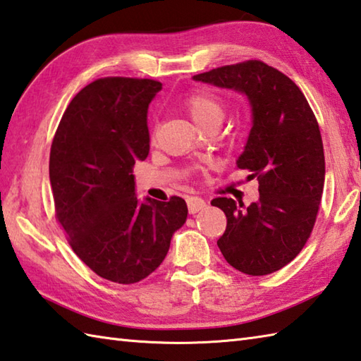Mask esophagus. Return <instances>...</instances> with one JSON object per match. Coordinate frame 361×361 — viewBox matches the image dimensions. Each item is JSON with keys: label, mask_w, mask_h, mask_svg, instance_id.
<instances>
[{"label": "esophagus", "mask_w": 361, "mask_h": 361, "mask_svg": "<svg viewBox=\"0 0 361 361\" xmlns=\"http://www.w3.org/2000/svg\"><path fill=\"white\" fill-rule=\"evenodd\" d=\"M186 202H188V209L190 214L199 213V211H202L204 207H207V202L200 199V197H188Z\"/></svg>", "instance_id": "1"}]
</instances>
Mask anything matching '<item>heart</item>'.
<instances>
[{"label":"heart","instance_id":"b5f03b06","mask_svg":"<svg viewBox=\"0 0 361 361\" xmlns=\"http://www.w3.org/2000/svg\"><path fill=\"white\" fill-rule=\"evenodd\" d=\"M185 106L194 123L203 130L211 123L221 125L224 118V103L221 98L207 90H197L186 97Z\"/></svg>","mask_w":361,"mask_h":361}]
</instances>
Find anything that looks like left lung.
I'll list each match as a JSON object with an SVG mask.
<instances>
[{
    "instance_id": "obj_1",
    "label": "left lung",
    "mask_w": 361,
    "mask_h": 361,
    "mask_svg": "<svg viewBox=\"0 0 361 361\" xmlns=\"http://www.w3.org/2000/svg\"><path fill=\"white\" fill-rule=\"evenodd\" d=\"M194 81L235 90L250 106L252 128L236 159L257 178L259 199L244 207L227 197L211 204L227 216L217 245L230 266L267 275L299 255L313 230L326 180L319 125L305 95L261 61L213 68Z\"/></svg>"
}]
</instances>
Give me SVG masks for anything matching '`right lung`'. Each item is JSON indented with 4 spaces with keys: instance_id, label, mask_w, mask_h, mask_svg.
Listing matches in <instances>:
<instances>
[{
    "instance_id": "obj_1",
    "label": "right lung",
    "mask_w": 361,
    "mask_h": 361,
    "mask_svg": "<svg viewBox=\"0 0 361 361\" xmlns=\"http://www.w3.org/2000/svg\"><path fill=\"white\" fill-rule=\"evenodd\" d=\"M162 84L102 78L70 102L49 153L58 221L73 252L100 277L130 285L166 258L185 225L181 197L137 199L133 166L150 152L148 104Z\"/></svg>"
}]
</instances>
